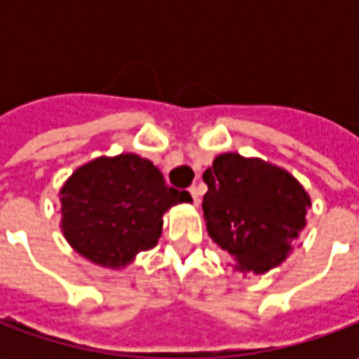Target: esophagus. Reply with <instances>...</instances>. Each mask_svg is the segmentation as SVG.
Returning <instances> with one entry per match:
<instances>
[{
  "label": "esophagus",
  "mask_w": 359,
  "mask_h": 359,
  "mask_svg": "<svg viewBox=\"0 0 359 359\" xmlns=\"http://www.w3.org/2000/svg\"><path fill=\"white\" fill-rule=\"evenodd\" d=\"M188 194H190V198L194 200V203H198V200H200V192H198V188L190 187L188 188Z\"/></svg>",
  "instance_id": "esophagus-1"
}]
</instances>
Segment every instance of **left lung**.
Masks as SVG:
<instances>
[{"mask_svg": "<svg viewBox=\"0 0 359 359\" xmlns=\"http://www.w3.org/2000/svg\"><path fill=\"white\" fill-rule=\"evenodd\" d=\"M208 233L241 271L265 273L290 256L306 225L309 196L285 169L223 154L203 172Z\"/></svg>", "mask_w": 359, "mask_h": 359, "instance_id": "8db88e82", "label": "left lung"}]
</instances>
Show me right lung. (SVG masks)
Listing matches in <instances>:
<instances>
[{"instance_id":"1","label":"right lung","mask_w":359,"mask_h":359,"mask_svg":"<svg viewBox=\"0 0 359 359\" xmlns=\"http://www.w3.org/2000/svg\"><path fill=\"white\" fill-rule=\"evenodd\" d=\"M190 194L165 184L156 165L134 154L82 165L61 188V229L81 256L123 267L154 248L163 213Z\"/></svg>"}]
</instances>
